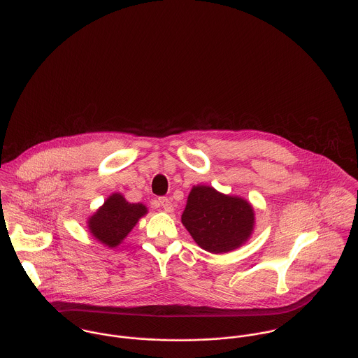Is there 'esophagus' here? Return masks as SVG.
Instances as JSON below:
<instances>
[{
    "label": "esophagus",
    "instance_id": "34e87169",
    "mask_svg": "<svg viewBox=\"0 0 358 358\" xmlns=\"http://www.w3.org/2000/svg\"><path fill=\"white\" fill-rule=\"evenodd\" d=\"M159 203L164 209V212H169V213L173 212V203H171V201L169 198H164V196L159 198Z\"/></svg>",
    "mask_w": 358,
    "mask_h": 358
}]
</instances>
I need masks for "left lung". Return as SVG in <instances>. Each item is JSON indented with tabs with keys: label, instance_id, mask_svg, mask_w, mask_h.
Listing matches in <instances>:
<instances>
[{
	"label": "left lung",
	"instance_id": "1",
	"mask_svg": "<svg viewBox=\"0 0 358 358\" xmlns=\"http://www.w3.org/2000/svg\"><path fill=\"white\" fill-rule=\"evenodd\" d=\"M181 222L201 248L223 254L250 238L255 215L245 199L220 194L208 185H196L188 195Z\"/></svg>",
	"mask_w": 358,
	"mask_h": 358
}]
</instances>
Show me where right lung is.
Masks as SVG:
<instances>
[{"label":"right lung","instance_id":"right-lung-1","mask_svg":"<svg viewBox=\"0 0 358 358\" xmlns=\"http://www.w3.org/2000/svg\"><path fill=\"white\" fill-rule=\"evenodd\" d=\"M146 213L145 205L129 203L121 194H113L90 216L87 227L96 240L113 248L128 236L138 220Z\"/></svg>","mask_w":358,"mask_h":358}]
</instances>
